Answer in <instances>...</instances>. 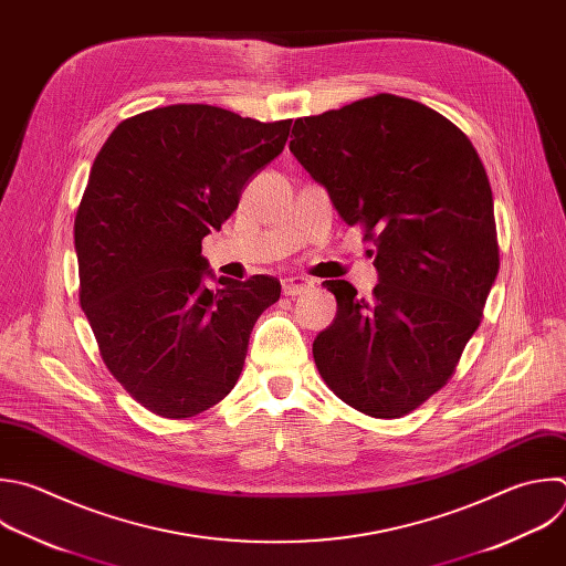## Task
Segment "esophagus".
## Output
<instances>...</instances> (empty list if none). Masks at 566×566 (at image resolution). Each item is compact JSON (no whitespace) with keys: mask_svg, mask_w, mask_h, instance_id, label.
<instances>
[{"mask_svg":"<svg viewBox=\"0 0 566 566\" xmlns=\"http://www.w3.org/2000/svg\"><path fill=\"white\" fill-rule=\"evenodd\" d=\"M313 284L306 280V277H300V275H289L282 280V293L284 295H302L311 289Z\"/></svg>","mask_w":566,"mask_h":566,"instance_id":"1","label":"esophagus"}]
</instances>
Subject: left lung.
Returning a JSON list of instances; mask_svg holds the SVG:
<instances>
[{"label":"left lung","instance_id":"left-lung-1","mask_svg":"<svg viewBox=\"0 0 566 566\" xmlns=\"http://www.w3.org/2000/svg\"><path fill=\"white\" fill-rule=\"evenodd\" d=\"M291 137L378 271L370 297L324 282L337 315L313 342L317 370L348 407L402 418L447 385L497 277L486 170L455 124L389 93L300 117Z\"/></svg>","mask_w":566,"mask_h":566}]
</instances>
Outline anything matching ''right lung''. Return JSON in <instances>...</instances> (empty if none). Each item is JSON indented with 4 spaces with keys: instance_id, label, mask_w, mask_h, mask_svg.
Segmentation results:
<instances>
[{
    "instance_id": "1",
    "label": "right lung",
    "mask_w": 566,
    "mask_h": 566,
    "mask_svg": "<svg viewBox=\"0 0 566 566\" xmlns=\"http://www.w3.org/2000/svg\"><path fill=\"white\" fill-rule=\"evenodd\" d=\"M289 128L172 104L117 124L91 166L75 218L80 302L104 364L155 416L191 418L224 400L258 317L280 300L275 277H216L202 240L284 150Z\"/></svg>"
}]
</instances>
